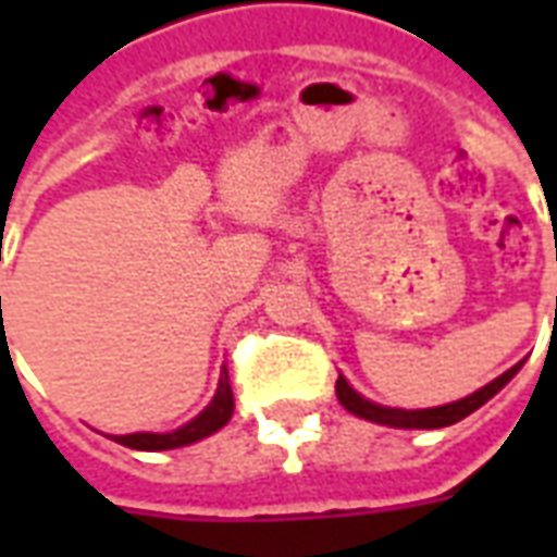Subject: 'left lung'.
<instances>
[{
    "label": "left lung",
    "mask_w": 557,
    "mask_h": 557,
    "mask_svg": "<svg viewBox=\"0 0 557 557\" xmlns=\"http://www.w3.org/2000/svg\"><path fill=\"white\" fill-rule=\"evenodd\" d=\"M522 363L510 367L507 373H502L498 379H492L490 385H483L474 394L456 399V403H447V406H435V409H391V406H379L373 399L361 397L355 387L346 382V375L337 379V399L343 403V409L351 411L355 418L373 420V423H382V426H397V430H442V426H450V423H459L462 418H468L471 411H478L483 403H490L498 391H502L516 373H519Z\"/></svg>",
    "instance_id": "8db88e82"
}]
</instances>
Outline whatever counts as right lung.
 <instances>
[{
  "mask_svg": "<svg viewBox=\"0 0 557 557\" xmlns=\"http://www.w3.org/2000/svg\"><path fill=\"white\" fill-rule=\"evenodd\" d=\"M232 411H235V397H232L230 373H226V363H223L218 394L211 397V403H208L206 409L199 411L194 420H187L184 426H178V430L172 432H127V435H110V438L119 444H125L131 450H175V447L202 442L208 435H214L218 430H223V426L230 423Z\"/></svg>",
  "mask_w": 557,
  "mask_h": 557,
  "instance_id": "add662e5",
  "label": "right lung"
}]
</instances>
